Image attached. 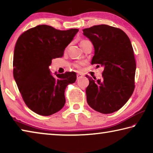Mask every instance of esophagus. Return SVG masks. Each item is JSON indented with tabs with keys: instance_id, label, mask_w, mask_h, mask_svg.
Instances as JSON below:
<instances>
[{
	"instance_id": "34e87169",
	"label": "esophagus",
	"mask_w": 153,
	"mask_h": 153,
	"mask_svg": "<svg viewBox=\"0 0 153 153\" xmlns=\"http://www.w3.org/2000/svg\"><path fill=\"white\" fill-rule=\"evenodd\" d=\"M82 76H83V75H82L81 74H77V79H80Z\"/></svg>"
}]
</instances>
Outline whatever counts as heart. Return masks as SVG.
<instances>
[{
    "label": "heart",
    "mask_w": 153,
    "mask_h": 153,
    "mask_svg": "<svg viewBox=\"0 0 153 153\" xmlns=\"http://www.w3.org/2000/svg\"><path fill=\"white\" fill-rule=\"evenodd\" d=\"M86 40H82L81 42H80V44H81L82 42H84V41H85ZM84 62H78V63H76V64L74 65V66L76 67V68H77V69H80L82 67V66L83 65H84Z\"/></svg>",
    "instance_id": "obj_1"
}]
</instances>
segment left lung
<instances>
[{"label": "left lung", "mask_w": 153, "mask_h": 153, "mask_svg": "<svg viewBox=\"0 0 153 153\" xmlns=\"http://www.w3.org/2000/svg\"><path fill=\"white\" fill-rule=\"evenodd\" d=\"M83 32L94 47L92 65L104 67L101 79L86 76L89 78L87 102L98 112L114 113L126 104L135 88L136 64L130 40L120 28L105 24Z\"/></svg>", "instance_id": "1"}]
</instances>
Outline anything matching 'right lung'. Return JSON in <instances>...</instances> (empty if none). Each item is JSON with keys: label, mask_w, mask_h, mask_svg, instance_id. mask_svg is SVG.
<instances>
[{"label": "right lung", "mask_w": 153, "mask_h": 153, "mask_svg": "<svg viewBox=\"0 0 153 153\" xmlns=\"http://www.w3.org/2000/svg\"><path fill=\"white\" fill-rule=\"evenodd\" d=\"M78 29L59 30L39 25L22 33L15 46L13 77L27 107L40 115L60 111L65 103V90L76 80V73L52 76V59L62 57Z\"/></svg>", "instance_id": "right-lung-1"}]
</instances>
